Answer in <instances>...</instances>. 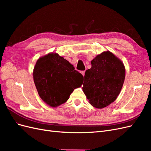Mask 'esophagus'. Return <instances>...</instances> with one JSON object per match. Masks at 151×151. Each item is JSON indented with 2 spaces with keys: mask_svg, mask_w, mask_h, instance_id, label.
I'll list each match as a JSON object with an SVG mask.
<instances>
[{
  "mask_svg": "<svg viewBox=\"0 0 151 151\" xmlns=\"http://www.w3.org/2000/svg\"><path fill=\"white\" fill-rule=\"evenodd\" d=\"M81 74H83V76H84V74H85V71H84V70H83V71H81Z\"/></svg>",
  "mask_w": 151,
  "mask_h": 151,
  "instance_id": "esophagus-1",
  "label": "esophagus"
}]
</instances>
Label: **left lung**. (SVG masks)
Masks as SVG:
<instances>
[{
  "instance_id": "left-lung-1",
  "label": "left lung",
  "mask_w": 151,
  "mask_h": 151,
  "mask_svg": "<svg viewBox=\"0 0 151 151\" xmlns=\"http://www.w3.org/2000/svg\"><path fill=\"white\" fill-rule=\"evenodd\" d=\"M125 77L123 63L112 53L98 55L84 76L83 89L89 103L96 108L112 103L120 93Z\"/></svg>"
}]
</instances>
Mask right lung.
<instances>
[{
  "mask_svg": "<svg viewBox=\"0 0 151 151\" xmlns=\"http://www.w3.org/2000/svg\"><path fill=\"white\" fill-rule=\"evenodd\" d=\"M33 79L40 98L50 106L57 107L81 86L83 76L65 59L51 53L36 62Z\"/></svg>",
  "mask_w": 151,
  "mask_h": 151,
  "instance_id": "right-lung-1",
  "label": "right lung"
}]
</instances>
